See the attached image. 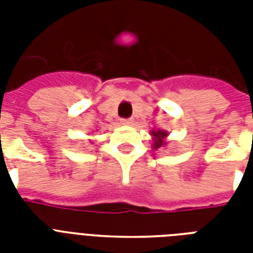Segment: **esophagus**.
Masks as SVG:
<instances>
[{
	"label": "esophagus",
	"instance_id": "1",
	"mask_svg": "<svg viewBox=\"0 0 253 253\" xmlns=\"http://www.w3.org/2000/svg\"><path fill=\"white\" fill-rule=\"evenodd\" d=\"M122 125H126V126H130L132 125V119H121Z\"/></svg>",
	"mask_w": 253,
	"mask_h": 253
}]
</instances>
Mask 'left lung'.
Here are the masks:
<instances>
[{
  "mask_svg": "<svg viewBox=\"0 0 253 253\" xmlns=\"http://www.w3.org/2000/svg\"><path fill=\"white\" fill-rule=\"evenodd\" d=\"M151 135L154 136V150H158L160 147L166 146L167 142H166V138L168 136V132L167 131H163V130H156V131H151Z\"/></svg>",
  "mask_w": 253,
  "mask_h": 253,
  "instance_id": "8db88e82",
  "label": "left lung"
}]
</instances>
